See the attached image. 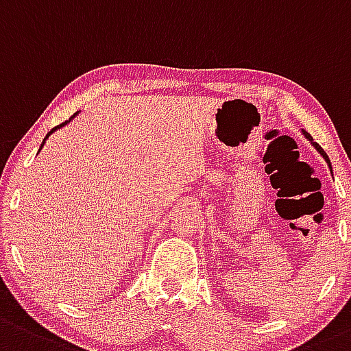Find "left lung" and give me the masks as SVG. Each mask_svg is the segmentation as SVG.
<instances>
[{
	"mask_svg": "<svg viewBox=\"0 0 351 351\" xmlns=\"http://www.w3.org/2000/svg\"><path fill=\"white\" fill-rule=\"evenodd\" d=\"M302 134H304V138H306V139H309V141H311V145H313V146H315V147H316V149H318V151H319V154H322V156L324 158V160H326V163H328V166H330V169H331V163H330V158H328V154H326V153H324V151L322 149V146H319V145H316V143H315V141H313V138H311V136H309V132L302 131Z\"/></svg>",
	"mask_w": 351,
	"mask_h": 351,
	"instance_id": "8db88e82",
	"label": "left lung"
}]
</instances>
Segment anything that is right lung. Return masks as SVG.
<instances>
[{
  "label": "right lung",
  "mask_w": 351,
  "mask_h": 351,
  "mask_svg": "<svg viewBox=\"0 0 351 351\" xmlns=\"http://www.w3.org/2000/svg\"><path fill=\"white\" fill-rule=\"evenodd\" d=\"M75 116H77V114H73V116H72V117H70V119H69V121H65V123H62V124H60V126H57V128H53V129H51V131L49 132V134H47V136H45V139H43L42 146H43V145H45L47 138H49V136L51 134V132H53V131H57V129H60V128H64V126H65V124H67V123H70V121H72V119H73V117H75ZM42 146H40V149H42Z\"/></svg>",
  "instance_id": "right-lung-1"
}]
</instances>
